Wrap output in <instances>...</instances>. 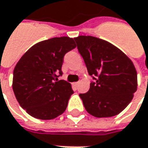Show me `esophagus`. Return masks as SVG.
I'll return each instance as SVG.
<instances>
[{"instance_id": "obj_1", "label": "esophagus", "mask_w": 148, "mask_h": 148, "mask_svg": "<svg viewBox=\"0 0 148 148\" xmlns=\"http://www.w3.org/2000/svg\"><path fill=\"white\" fill-rule=\"evenodd\" d=\"M73 85H74L75 88H77V86L79 85V82H75V83H74V84H73Z\"/></svg>"}]
</instances>
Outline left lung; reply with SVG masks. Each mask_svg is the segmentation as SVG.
<instances>
[{
    "label": "left lung",
    "instance_id": "8db88e82",
    "mask_svg": "<svg viewBox=\"0 0 148 148\" xmlns=\"http://www.w3.org/2000/svg\"><path fill=\"white\" fill-rule=\"evenodd\" d=\"M89 75L90 88L79 97L90 115L112 117L126 108L137 91V71L132 60L108 42L92 36L74 38Z\"/></svg>",
    "mask_w": 148,
    "mask_h": 148
}]
</instances>
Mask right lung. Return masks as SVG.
<instances>
[{"label": "right lung", "mask_w": 148, "mask_h": 148, "mask_svg": "<svg viewBox=\"0 0 148 148\" xmlns=\"http://www.w3.org/2000/svg\"><path fill=\"white\" fill-rule=\"evenodd\" d=\"M76 47L74 38L42 41L24 53L14 69L13 91L20 106L39 120H52L64 113L71 84L58 80L65 54Z\"/></svg>", "instance_id": "obj_1"}]
</instances>
